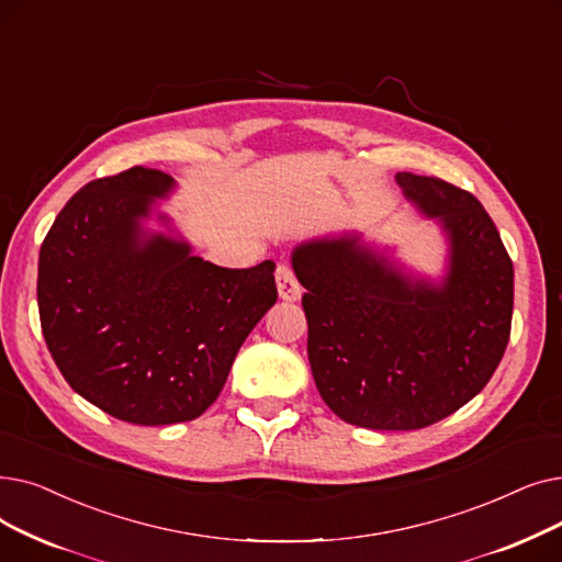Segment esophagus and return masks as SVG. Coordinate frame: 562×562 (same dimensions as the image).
Here are the masks:
<instances>
[{"instance_id":"esophagus-1","label":"esophagus","mask_w":562,"mask_h":562,"mask_svg":"<svg viewBox=\"0 0 562 562\" xmlns=\"http://www.w3.org/2000/svg\"><path fill=\"white\" fill-rule=\"evenodd\" d=\"M277 288H279V297L285 300V302H297L302 297V285L295 277V270H292V265L288 262H281L277 267Z\"/></svg>"}]
</instances>
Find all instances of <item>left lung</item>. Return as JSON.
Listing matches in <instances>:
<instances>
[{"label": "left lung", "instance_id": "left-lung-1", "mask_svg": "<svg viewBox=\"0 0 562 562\" xmlns=\"http://www.w3.org/2000/svg\"><path fill=\"white\" fill-rule=\"evenodd\" d=\"M397 180L450 235L443 288L403 279L355 237L292 254L315 386L338 418L370 430H420L464 407L492 380L513 325V260L487 210L435 176Z\"/></svg>", "mask_w": 562, "mask_h": 562}]
</instances>
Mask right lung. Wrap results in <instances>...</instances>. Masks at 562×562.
<instances>
[{"label":"right lung","mask_w":562,"mask_h":562,"mask_svg":"<svg viewBox=\"0 0 562 562\" xmlns=\"http://www.w3.org/2000/svg\"><path fill=\"white\" fill-rule=\"evenodd\" d=\"M171 184L144 167L91 180L64 205L38 256L52 359L72 391L135 425L199 418L279 297L272 260L226 270L162 235L139 243V217Z\"/></svg>","instance_id":"add662e5"}]
</instances>
